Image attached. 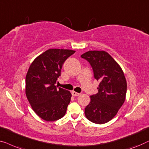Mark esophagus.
<instances>
[{"label": "esophagus", "instance_id": "1", "mask_svg": "<svg viewBox=\"0 0 149 149\" xmlns=\"http://www.w3.org/2000/svg\"><path fill=\"white\" fill-rule=\"evenodd\" d=\"M72 95L74 96H78L79 95H80V93H76V92H75V91H72Z\"/></svg>", "mask_w": 149, "mask_h": 149}]
</instances>
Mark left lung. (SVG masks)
Instances as JSON below:
<instances>
[{"mask_svg":"<svg viewBox=\"0 0 149 149\" xmlns=\"http://www.w3.org/2000/svg\"><path fill=\"white\" fill-rule=\"evenodd\" d=\"M81 57L89 62L99 85L98 92L91 96L85 116L92 122L102 124L116 116L125 99L127 83L121 67L104 51H89Z\"/></svg>","mask_w":149,"mask_h":149,"instance_id":"1","label":"left lung"}]
</instances>
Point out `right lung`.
Returning <instances> with one entry per match:
<instances>
[{
    "instance_id": "add662e5",
    "label": "right lung",
    "mask_w": 149,
    "mask_h": 149,
    "mask_svg": "<svg viewBox=\"0 0 149 149\" xmlns=\"http://www.w3.org/2000/svg\"><path fill=\"white\" fill-rule=\"evenodd\" d=\"M69 49H49L33 60L26 77V95L32 109L47 121L65 114L72 94L55 86L64 62L75 53Z\"/></svg>"
}]
</instances>
